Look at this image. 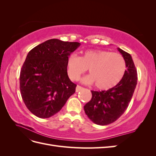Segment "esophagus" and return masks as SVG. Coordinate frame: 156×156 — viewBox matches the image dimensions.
<instances>
[{
  "label": "esophagus",
  "instance_id": "1",
  "mask_svg": "<svg viewBox=\"0 0 156 156\" xmlns=\"http://www.w3.org/2000/svg\"><path fill=\"white\" fill-rule=\"evenodd\" d=\"M83 89V88L82 87L79 86V85H77V87H76V89H75V91H76V92H79V91L82 90Z\"/></svg>",
  "mask_w": 156,
  "mask_h": 156
}]
</instances>
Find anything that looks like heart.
Listing matches in <instances>:
<instances>
[{
    "mask_svg": "<svg viewBox=\"0 0 156 156\" xmlns=\"http://www.w3.org/2000/svg\"><path fill=\"white\" fill-rule=\"evenodd\" d=\"M126 68L125 60L121 55L100 49L83 51L80 56L72 55L67 60V72L72 81H78L88 69L90 75L83 81L94 83L100 90H108L119 84Z\"/></svg>",
    "mask_w": 156,
    "mask_h": 156,
    "instance_id": "b5f03b06",
    "label": "heart"
}]
</instances>
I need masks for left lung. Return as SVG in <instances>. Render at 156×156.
Here are the masks:
<instances>
[{
  "label": "left lung",
  "mask_w": 156,
  "mask_h": 156,
  "mask_svg": "<svg viewBox=\"0 0 156 156\" xmlns=\"http://www.w3.org/2000/svg\"><path fill=\"white\" fill-rule=\"evenodd\" d=\"M125 60L127 69L120 83L107 90H92V99L84 106L86 115L94 123L105 126L115 122L129 105L137 82V72L131 56L118 48Z\"/></svg>",
  "instance_id": "obj_1"
}]
</instances>
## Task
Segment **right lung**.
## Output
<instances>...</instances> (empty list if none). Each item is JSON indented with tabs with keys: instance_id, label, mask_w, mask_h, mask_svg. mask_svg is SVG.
Segmentation results:
<instances>
[{
	"instance_id": "obj_1",
	"label": "right lung",
	"mask_w": 156,
	"mask_h": 156,
	"mask_svg": "<svg viewBox=\"0 0 156 156\" xmlns=\"http://www.w3.org/2000/svg\"><path fill=\"white\" fill-rule=\"evenodd\" d=\"M80 45L51 39L29 52L20 84L23 100L33 115L41 119L53 116L75 92L77 84L68 77L67 60Z\"/></svg>"
}]
</instances>
